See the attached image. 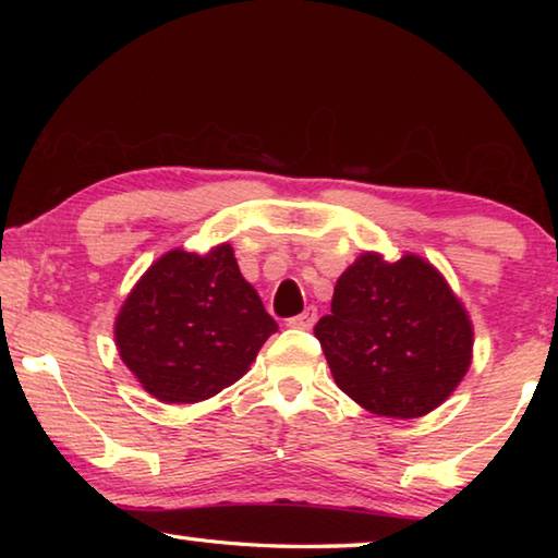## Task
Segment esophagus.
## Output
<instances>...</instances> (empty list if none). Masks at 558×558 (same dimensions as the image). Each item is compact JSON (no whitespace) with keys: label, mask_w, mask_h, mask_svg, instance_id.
Wrapping results in <instances>:
<instances>
[{"label":"esophagus","mask_w":558,"mask_h":558,"mask_svg":"<svg viewBox=\"0 0 558 558\" xmlns=\"http://www.w3.org/2000/svg\"><path fill=\"white\" fill-rule=\"evenodd\" d=\"M315 323H317V310L315 307H307L305 313H300L298 317H292L288 325L295 327V329H313Z\"/></svg>","instance_id":"obj_1"}]
</instances>
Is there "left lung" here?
<instances>
[{
    "instance_id": "obj_1",
    "label": "left lung",
    "mask_w": 558,
    "mask_h": 558,
    "mask_svg": "<svg viewBox=\"0 0 558 558\" xmlns=\"http://www.w3.org/2000/svg\"><path fill=\"white\" fill-rule=\"evenodd\" d=\"M339 389L386 418H418L456 391L472 327L440 272L418 256L359 258L315 325Z\"/></svg>"
}]
</instances>
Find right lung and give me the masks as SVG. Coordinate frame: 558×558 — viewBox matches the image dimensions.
I'll list each match as a JSON object with an SVG mask.
<instances>
[{"label":"right lung","mask_w":558,"mask_h":558,"mask_svg":"<svg viewBox=\"0 0 558 558\" xmlns=\"http://www.w3.org/2000/svg\"><path fill=\"white\" fill-rule=\"evenodd\" d=\"M278 332L243 280L231 245L209 256L169 251L130 292L116 323L122 362L155 399H211L248 372Z\"/></svg>","instance_id":"1"}]
</instances>
